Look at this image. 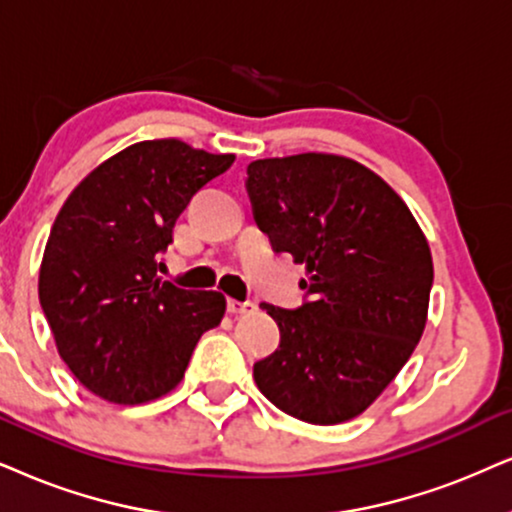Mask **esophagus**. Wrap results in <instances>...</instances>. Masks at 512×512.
Instances as JSON below:
<instances>
[{
    "mask_svg": "<svg viewBox=\"0 0 512 512\" xmlns=\"http://www.w3.org/2000/svg\"><path fill=\"white\" fill-rule=\"evenodd\" d=\"M226 309H229V314H252L257 307H255V302L229 300V302H226Z\"/></svg>",
    "mask_w": 512,
    "mask_h": 512,
    "instance_id": "34e87169",
    "label": "esophagus"
}]
</instances>
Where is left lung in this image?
Returning <instances> with one entry per match:
<instances>
[{
	"instance_id": "8db88e82",
	"label": "left lung",
	"mask_w": 512,
	"mask_h": 512,
	"mask_svg": "<svg viewBox=\"0 0 512 512\" xmlns=\"http://www.w3.org/2000/svg\"><path fill=\"white\" fill-rule=\"evenodd\" d=\"M252 215L304 264L302 307L262 304L276 352L252 368L276 409L312 425L357 418L397 378L428 323L435 269L409 205L366 165L297 153L248 165Z\"/></svg>"
}]
</instances>
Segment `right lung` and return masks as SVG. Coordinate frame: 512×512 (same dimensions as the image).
I'll return each mask as SVG.
<instances>
[{
    "label": "right lung",
    "mask_w": 512,
    "mask_h": 512,
    "mask_svg": "<svg viewBox=\"0 0 512 512\" xmlns=\"http://www.w3.org/2000/svg\"><path fill=\"white\" fill-rule=\"evenodd\" d=\"M181 139H148L103 160L70 191L40 264V304L61 359L111 404L165 397L184 378L226 297L158 276L189 200L234 165Z\"/></svg>",
    "instance_id": "right-lung-1"
}]
</instances>
